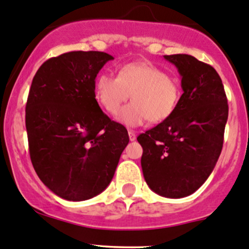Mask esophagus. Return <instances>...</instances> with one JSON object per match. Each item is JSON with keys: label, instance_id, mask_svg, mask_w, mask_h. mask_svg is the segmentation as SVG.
Returning a JSON list of instances; mask_svg holds the SVG:
<instances>
[{"label": "esophagus", "instance_id": "1", "mask_svg": "<svg viewBox=\"0 0 249 249\" xmlns=\"http://www.w3.org/2000/svg\"><path fill=\"white\" fill-rule=\"evenodd\" d=\"M128 135H129L130 142H133V140L137 139V134H135L134 130H128Z\"/></svg>", "mask_w": 249, "mask_h": 249}]
</instances>
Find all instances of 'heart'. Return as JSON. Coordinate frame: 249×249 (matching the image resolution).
I'll list each match as a JSON object with an SVG mask.
<instances>
[{
	"label": "heart",
	"mask_w": 249,
	"mask_h": 249,
	"mask_svg": "<svg viewBox=\"0 0 249 249\" xmlns=\"http://www.w3.org/2000/svg\"><path fill=\"white\" fill-rule=\"evenodd\" d=\"M132 96V103L120 112L119 120L128 127L150 121L160 124L173 116L182 98L181 84L148 61L125 63L117 76L102 73L94 81V97L107 114H119Z\"/></svg>",
	"instance_id": "obj_1"
}]
</instances>
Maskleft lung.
Returning <instances> with one entry per match:
<instances>
[{
  "mask_svg": "<svg viewBox=\"0 0 249 249\" xmlns=\"http://www.w3.org/2000/svg\"><path fill=\"white\" fill-rule=\"evenodd\" d=\"M181 75L182 98L173 116L137 138L146 183L166 198L191 196L218 160L228 120L222 79L212 66L186 53L165 55Z\"/></svg>",
  "mask_w": 249,
  "mask_h": 249,
  "instance_id": "1",
  "label": "left lung"
}]
</instances>
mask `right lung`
<instances>
[{
  "label": "right lung",
  "mask_w": 249,
  "mask_h": 249,
  "mask_svg": "<svg viewBox=\"0 0 249 249\" xmlns=\"http://www.w3.org/2000/svg\"><path fill=\"white\" fill-rule=\"evenodd\" d=\"M110 60L102 51L62 53L45 61L31 84L25 116L31 162L43 183L66 200L102 193L129 142L127 129L94 97L97 74Z\"/></svg>",
  "instance_id": "right-lung-1"
}]
</instances>
